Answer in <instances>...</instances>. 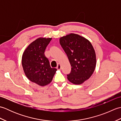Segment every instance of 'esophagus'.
I'll use <instances>...</instances> for the list:
<instances>
[{
  "label": "esophagus",
  "instance_id": "obj_1",
  "mask_svg": "<svg viewBox=\"0 0 121 121\" xmlns=\"http://www.w3.org/2000/svg\"><path fill=\"white\" fill-rule=\"evenodd\" d=\"M61 68V65H60V64H58L57 66H56V69H58V70H60Z\"/></svg>",
  "mask_w": 121,
  "mask_h": 121
}]
</instances>
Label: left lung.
Listing matches in <instances>:
<instances>
[{
    "label": "left lung",
    "mask_w": 121,
    "mask_h": 121,
    "mask_svg": "<svg viewBox=\"0 0 121 121\" xmlns=\"http://www.w3.org/2000/svg\"><path fill=\"white\" fill-rule=\"evenodd\" d=\"M60 43L71 66V72L67 75L68 80L76 85L84 83L96 68V56L93 46L85 38L73 33L61 37Z\"/></svg>",
    "instance_id": "8db88e82"
}]
</instances>
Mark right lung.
Listing matches in <instances>:
<instances>
[{
  "instance_id": "obj_1",
  "label": "right lung",
  "mask_w": 121,
  "mask_h": 121,
  "mask_svg": "<svg viewBox=\"0 0 121 121\" xmlns=\"http://www.w3.org/2000/svg\"><path fill=\"white\" fill-rule=\"evenodd\" d=\"M51 38H39L29 45L22 55V65L25 75L31 82L44 86L52 81L56 69L51 68L45 51Z\"/></svg>"
}]
</instances>
